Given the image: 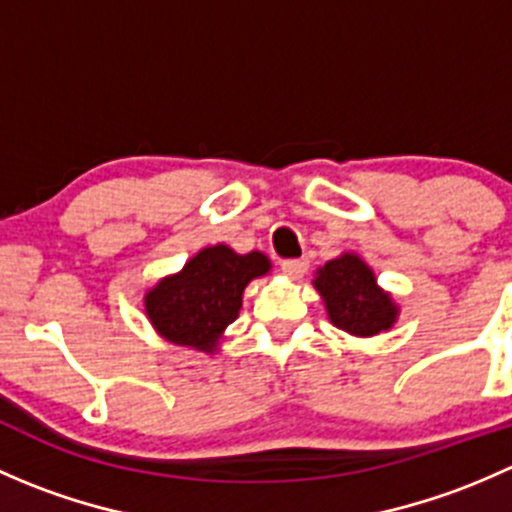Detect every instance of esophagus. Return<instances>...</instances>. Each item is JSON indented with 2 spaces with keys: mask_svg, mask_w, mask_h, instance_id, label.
Wrapping results in <instances>:
<instances>
[{
  "mask_svg": "<svg viewBox=\"0 0 512 512\" xmlns=\"http://www.w3.org/2000/svg\"><path fill=\"white\" fill-rule=\"evenodd\" d=\"M307 267H309L307 260H285L282 262V272L289 277H294V280H299V277L307 272Z\"/></svg>",
  "mask_w": 512,
  "mask_h": 512,
  "instance_id": "obj_1",
  "label": "esophagus"
}]
</instances>
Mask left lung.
<instances>
[{"label":"left lung","mask_w":512,"mask_h":512,"mask_svg":"<svg viewBox=\"0 0 512 512\" xmlns=\"http://www.w3.org/2000/svg\"><path fill=\"white\" fill-rule=\"evenodd\" d=\"M314 287L327 304L334 327L356 337H371L394 324L396 312L389 294L376 287V277L356 255L329 260L317 272Z\"/></svg>","instance_id":"8db88e82"}]
</instances>
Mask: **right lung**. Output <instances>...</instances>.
Instances as JSON below:
<instances>
[{"mask_svg": "<svg viewBox=\"0 0 512 512\" xmlns=\"http://www.w3.org/2000/svg\"><path fill=\"white\" fill-rule=\"evenodd\" d=\"M267 270L270 260L262 252L237 255L225 245L205 247L183 272L146 294L148 319L168 342L213 352L227 324L237 319L245 287Z\"/></svg>", "mask_w": 512, "mask_h": 512, "instance_id": "add662e5", "label": "right lung"}]
</instances>
